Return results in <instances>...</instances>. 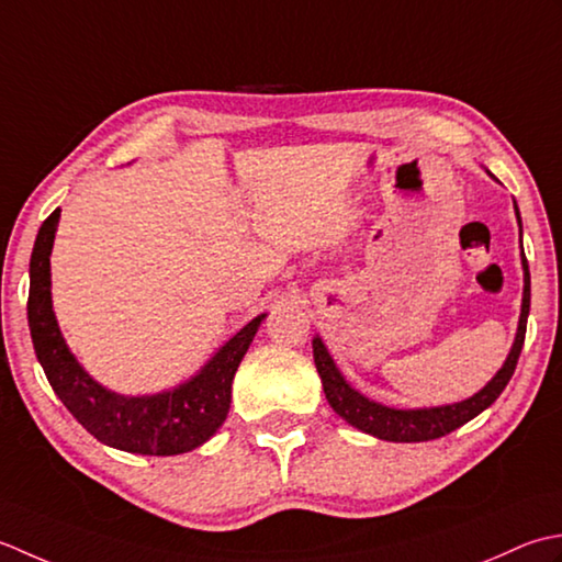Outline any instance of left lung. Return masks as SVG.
<instances>
[{
    "instance_id": "8db88e82",
    "label": "left lung",
    "mask_w": 562,
    "mask_h": 562,
    "mask_svg": "<svg viewBox=\"0 0 562 562\" xmlns=\"http://www.w3.org/2000/svg\"><path fill=\"white\" fill-rule=\"evenodd\" d=\"M514 213H517V221L521 227L517 201H514ZM521 267H524V297H521L517 337H514V345L505 366H502L483 391L475 393L473 397L461 400V403L441 405V407H422V409L385 407L381 403H373L369 397H363L359 391H353V387L345 381V375L339 373L337 363L331 361L323 339L315 337L313 357H315L317 373L323 378V391L331 409H335L341 419H347L351 427L371 434V437L385 439V441H400V443L431 441V439L446 437V434H451L453 429L463 427L465 422L477 417L480 412L495 403L499 393L507 387L514 369H517L519 353L524 347L526 319H529V307H531V273H529V261L524 257V249H521Z\"/></svg>"
}]
</instances>
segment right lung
I'll return each mask as SVG.
<instances>
[{
    "label": "right lung",
    "mask_w": 562,
    "mask_h": 562,
    "mask_svg": "<svg viewBox=\"0 0 562 562\" xmlns=\"http://www.w3.org/2000/svg\"><path fill=\"white\" fill-rule=\"evenodd\" d=\"M57 221L60 209L43 221L29 267L31 339L55 395L91 437L113 449L143 456H177L199 449L225 422L235 371L267 315L247 323L196 375L171 391L137 397L106 391L67 349L53 313L50 251Z\"/></svg>",
    "instance_id": "add662e5"
}]
</instances>
